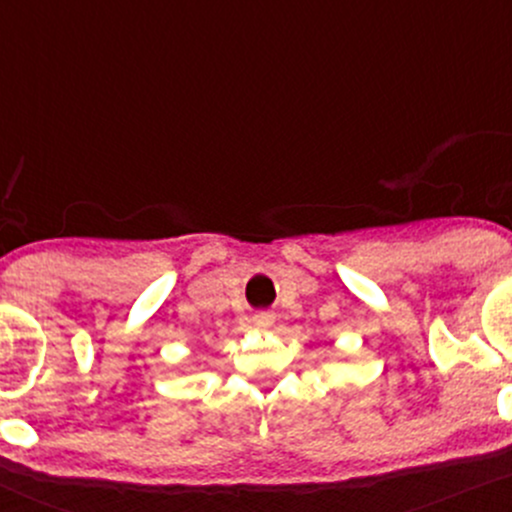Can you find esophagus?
I'll return each instance as SVG.
<instances>
[{
  "instance_id": "1",
  "label": "esophagus",
  "mask_w": 512,
  "mask_h": 512,
  "mask_svg": "<svg viewBox=\"0 0 512 512\" xmlns=\"http://www.w3.org/2000/svg\"><path fill=\"white\" fill-rule=\"evenodd\" d=\"M273 324H275V314L273 312H256L254 314V326H256V329L268 331Z\"/></svg>"
}]
</instances>
